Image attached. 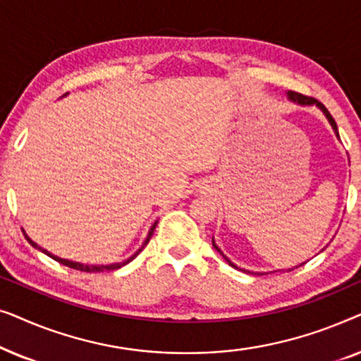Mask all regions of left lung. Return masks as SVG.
<instances>
[{"instance_id": "obj_1", "label": "left lung", "mask_w": 361, "mask_h": 361, "mask_svg": "<svg viewBox=\"0 0 361 361\" xmlns=\"http://www.w3.org/2000/svg\"><path fill=\"white\" fill-rule=\"evenodd\" d=\"M288 98H289V100H290V102H294V103H299V105H302V106H305V105H315V106H319V108H320V110H322V111H324V115H325V116H327V120H329V123H330V126H332V128H334L335 135H337V137H338V130H337V123H335V120H334V118H332V115H330V113H329V110H327V108H325V106L322 105V103H320V102H317V100H315V98H312V97H305V95H300V93H298V92H288ZM212 243H214V248H215L216 251H219V253H220L221 256H224V258L226 259V263H228L230 266H233V268H236V264H233V263H231V261H230L228 258H226V256H225L224 253H221V251H220V248H219V246H216V245H215V241H214V240H212ZM241 271H243V269H241ZM289 271H290V269H289Z\"/></svg>"}]
</instances>
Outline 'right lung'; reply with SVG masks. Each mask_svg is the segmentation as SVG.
Masks as SVG:
<instances>
[{
    "mask_svg": "<svg viewBox=\"0 0 361 361\" xmlns=\"http://www.w3.org/2000/svg\"><path fill=\"white\" fill-rule=\"evenodd\" d=\"M156 225H157V221H154V224L151 225V228H149V233H147V236H146V240H145V243L141 245V248L136 251L135 255L133 256H130V258L128 259H125L123 261V263H113V264H100V266H97V264H82V263H75V261H68V259H63V258H59V256H56V255H51L49 253L47 250H44V248H41V246H39L36 241H32L31 238H29V236L26 235V231L23 230V233H24V236H26V240L29 241V243H31L34 248H37L39 251H42V253H46L47 256H51L52 259H56V261H59V263L61 264H63V266H68V268H72V269H77V271H85V273H103V271H113V269H118V268H121V266H125V264H128L130 263V261H133L136 258L137 255L141 253L142 250H145V246L149 243V240H151V236H152V233H154V228H156Z\"/></svg>",
    "mask_w": 361,
    "mask_h": 361,
    "instance_id": "obj_1",
    "label": "right lung"
}]
</instances>
